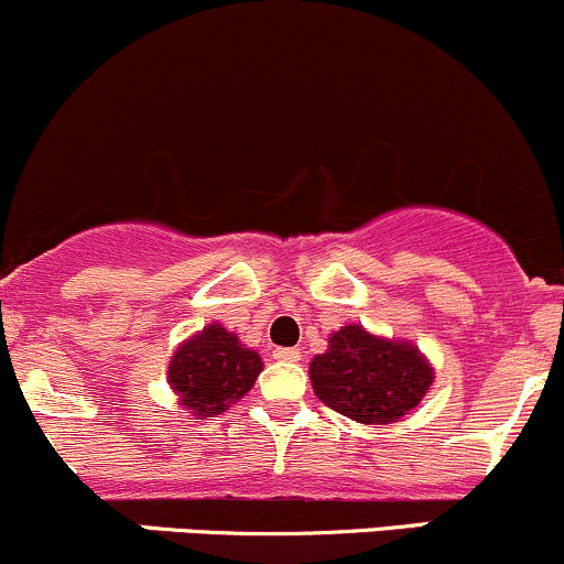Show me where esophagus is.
<instances>
[{
	"mask_svg": "<svg viewBox=\"0 0 564 564\" xmlns=\"http://www.w3.org/2000/svg\"><path fill=\"white\" fill-rule=\"evenodd\" d=\"M272 357H275V360H283V362H297L300 357H303V351L292 349V346H283V349L272 351Z\"/></svg>",
	"mask_w": 564,
	"mask_h": 564,
	"instance_id": "esophagus-1",
	"label": "esophagus"
}]
</instances>
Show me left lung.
<instances>
[{
  "mask_svg": "<svg viewBox=\"0 0 564 564\" xmlns=\"http://www.w3.org/2000/svg\"><path fill=\"white\" fill-rule=\"evenodd\" d=\"M318 401L366 425L398 423L434 384V366L409 340L346 324L327 338V351L311 360Z\"/></svg>",
  "mask_w": 564,
  "mask_h": 564,
  "instance_id": "obj_1",
  "label": "left lung"
}]
</instances>
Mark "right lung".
<instances>
[{"label": "right lung", "mask_w": 564, "mask_h": 564, "mask_svg": "<svg viewBox=\"0 0 564 564\" xmlns=\"http://www.w3.org/2000/svg\"><path fill=\"white\" fill-rule=\"evenodd\" d=\"M261 368L259 351L220 322H213L176 346L169 362V388L191 417L207 420L240 401Z\"/></svg>", "instance_id": "right-lung-1"}]
</instances>
